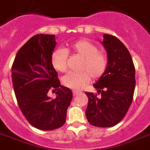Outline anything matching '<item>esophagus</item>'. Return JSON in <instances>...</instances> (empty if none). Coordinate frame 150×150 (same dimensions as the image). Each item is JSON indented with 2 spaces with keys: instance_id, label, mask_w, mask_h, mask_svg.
<instances>
[{
  "instance_id": "esophagus-1",
  "label": "esophagus",
  "mask_w": 150,
  "mask_h": 150,
  "mask_svg": "<svg viewBox=\"0 0 150 150\" xmlns=\"http://www.w3.org/2000/svg\"><path fill=\"white\" fill-rule=\"evenodd\" d=\"M80 92H77V91H76V90H74L73 91V94H74V96H76V95L80 94Z\"/></svg>"
}]
</instances>
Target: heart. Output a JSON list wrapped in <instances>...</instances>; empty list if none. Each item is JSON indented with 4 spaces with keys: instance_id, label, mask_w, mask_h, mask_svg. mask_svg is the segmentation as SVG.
Masks as SVG:
<instances>
[{
    "instance_id": "heart-1",
    "label": "heart",
    "mask_w": 150,
    "mask_h": 150,
    "mask_svg": "<svg viewBox=\"0 0 150 150\" xmlns=\"http://www.w3.org/2000/svg\"><path fill=\"white\" fill-rule=\"evenodd\" d=\"M98 47L91 42L80 40L67 47L58 48L52 53L51 63L56 70L64 73L67 70V52H72L83 58L80 73L70 72L63 77V83L74 90L83 89L90 82V76L99 79L106 73L108 60L106 55L98 52Z\"/></svg>"
}]
</instances>
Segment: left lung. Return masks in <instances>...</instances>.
<instances>
[{
    "label": "left lung",
    "mask_w": 150,
    "mask_h": 150,
    "mask_svg": "<svg viewBox=\"0 0 150 150\" xmlns=\"http://www.w3.org/2000/svg\"><path fill=\"white\" fill-rule=\"evenodd\" d=\"M101 43L107 54L108 65L103 76L93 84L101 97L86 93L89 100L86 117L93 126L112 127L122 120L132 103L135 67L127 48L115 36L103 34Z\"/></svg>",
    "instance_id": "1"
}]
</instances>
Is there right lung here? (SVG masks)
Listing matches in <instances>:
<instances>
[{
	"instance_id": "obj_1",
	"label": "right lung",
	"mask_w": 150,
	"mask_h": 150,
	"mask_svg": "<svg viewBox=\"0 0 150 150\" xmlns=\"http://www.w3.org/2000/svg\"><path fill=\"white\" fill-rule=\"evenodd\" d=\"M56 44L55 35L33 36L18 50L11 68L13 90L22 113L33 127L44 131L65 123L73 98L72 91L60 85L52 65ZM50 89L56 91V98L48 96Z\"/></svg>"
}]
</instances>
